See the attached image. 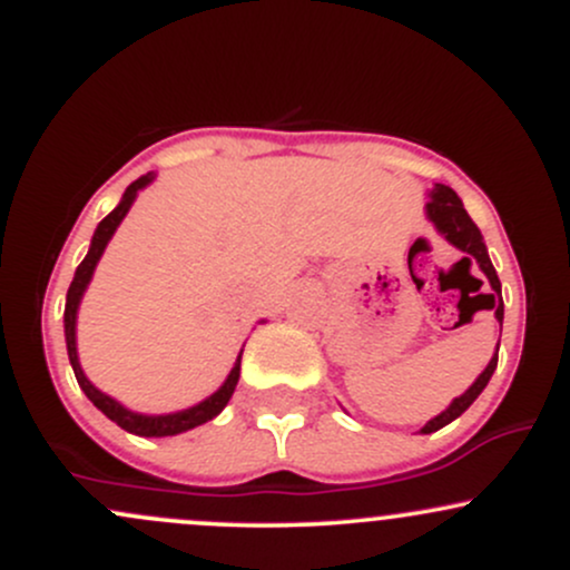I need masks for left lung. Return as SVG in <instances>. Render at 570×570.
I'll return each mask as SVG.
<instances>
[{
  "instance_id": "1",
  "label": "left lung",
  "mask_w": 570,
  "mask_h": 570,
  "mask_svg": "<svg viewBox=\"0 0 570 570\" xmlns=\"http://www.w3.org/2000/svg\"><path fill=\"white\" fill-rule=\"evenodd\" d=\"M426 212H429V219L436 225V230H440L444 238H448L455 248H461V252L466 254V257L461 259V265L476 263V265L482 267V273H485V276H488L490 286H493V294H490L493 305H490V307H495V318H499V322H503L501 281H499V276H495V267H493V263H490V257H488V246H485V240H482L480 227H476L474 222H472V217H469V214H466V208H463L461 198H458V195L448 185H436L434 189H431V200L426 203ZM495 364H499V348H495V356L490 358V364L485 367V372H482V375L476 377L472 389H469L463 396L453 399V404H450V407L444 410L442 415H436L434 421H429L426 426L421 429L423 434H431V431H440L442 426H448V423H453L455 417L461 415V412H466L469 407H472L474 399L482 394V389H485L490 377H493Z\"/></svg>"
}]
</instances>
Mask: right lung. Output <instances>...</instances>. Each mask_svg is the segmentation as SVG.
I'll use <instances>...</instances> for the list:
<instances>
[{"mask_svg": "<svg viewBox=\"0 0 570 570\" xmlns=\"http://www.w3.org/2000/svg\"><path fill=\"white\" fill-rule=\"evenodd\" d=\"M149 179H153V176L147 174V176H141V179H136L134 185H128L126 195H122V200H120V206H117L112 214H107V217L98 222L94 240H90V252L85 254V259L80 263V267H77L75 281H71V286L67 292V307H63V330H67V351H69V362H71V370H75L77 383H80L85 396H88L90 402H94L96 407L109 417V421H115L117 426L130 431V434H136V436H174V434H181V431H189V429L200 426V423L212 421V417H217L219 412L225 410V404L230 402L235 383H238V375H240V353H238V358H235V367L230 370V375H227L225 385H222L217 394H212L206 399V402L195 404V407H189V410L174 412V415H155L153 417V415H139V412L126 410L122 404H117L115 399L101 394L96 385H90L88 377L82 375L80 362H77V343H75L77 305H80L85 286H88L90 276H94V267L98 263V257H101L104 248H107L109 238H112V233L117 230V225H120L122 217L128 214V208H130V203H134L136 193H139L144 185H149Z\"/></svg>", "mask_w": 570, "mask_h": 570, "instance_id": "1", "label": "right lung"}]
</instances>
